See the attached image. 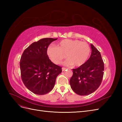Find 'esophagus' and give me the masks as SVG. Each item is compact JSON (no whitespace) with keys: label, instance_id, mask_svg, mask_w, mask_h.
I'll return each mask as SVG.
<instances>
[{"label":"esophagus","instance_id":"obj_1","mask_svg":"<svg viewBox=\"0 0 122 122\" xmlns=\"http://www.w3.org/2000/svg\"><path fill=\"white\" fill-rule=\"evenodd\" d=\"M66 69H67V68H62V71H65V70H66Z\"/></svg>","mask_w":122,"mask_h":122}]
</instances>
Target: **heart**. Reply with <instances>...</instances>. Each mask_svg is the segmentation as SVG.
Listing matches in <instances>:
<instances>
[{"label":"heart","instance_id":"obj_1","mask_svg":"<svg viewBox=\"0 0 122 122\" xmlns=\"http://www.w3.org/2000/svg\"><path fill=\"white\" fill-rule=\"evenodd\" d=\"M91 52L88 44L78 40L65 39L56 44V47L49 46L47 48V54L50 61L55 64H60L65 58L64 62L66 66L80 67L87 61Z\"/></svg>","mask_w":122,"mask_h":122}]
</instances>
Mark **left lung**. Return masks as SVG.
I'll list each match as a JSON object with an SVG mask.
<instances>
[{
    "label": "left lung",
    "instance_id": "1",
    "mask_svg": "<svg viewBox=\"0 0 122 122\" xmlns=\"http://www.w3.org/2000/svg\"><path fill=\"white\" fill-rule=\"evenodd\" d=\"M92 53L90 57L84 65L73 69V76L70 84L72 90L80 96L93 93L101 83L104 62L100 52L93 44H91Z\"/></svg>",
    "mask_w": 122,
    "mask_h": 122
}]
</instances>
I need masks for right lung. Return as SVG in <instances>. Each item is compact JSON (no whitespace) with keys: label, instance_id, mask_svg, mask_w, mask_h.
Instances as JSON below:
<instances>
[{"label":"right lung","instance_id":"right-lung-1","mask_svg":"<svg viewBox=\"0 0 122 122\" xmlns=\"http://www.w3.org/2000/svg\"><path fill=\"white\" fill-rule=\"evenodd\" d=\"M57 39L44 38L32 43L20 59L21 78L28 89L36 95H45L52 91L61 68L51 61L47 49Z\"/></svg>","mask_w":122,"mask_h":122}]
</instances>
